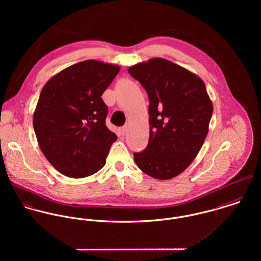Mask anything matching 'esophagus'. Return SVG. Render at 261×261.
<instances>
[{
    "instance_id": "1",
    "label": "esophagus",
    "mask_w": 261,
    "mask_h": 261,
    "mask_svg": "<svg viewBox=\"0 0 261 261\" xmlns=\"http://www.w3.org/2000/svg\"><path fill=\"white\" fill-rule=\"evenodd\" d=\"M119 132H120V134H121V135H125V134H126V132H127V126H125V125H124V126L120 127V128H119Z\"/></svg>"
}]
</instances>
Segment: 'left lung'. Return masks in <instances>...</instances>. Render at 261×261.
I'll return each mask as SVG.
<instances>
[{
    "instance_id": "8db88e82",
    "label": "left lung",
    "mask_w": 261,
    "mask_h": 261,
    "mask_svg": "<svg viewBox=\"0 0 261 261\" xmlns=\"http://www.w3.org/2000/svg\"><path fill=\"white\" fill-rule=\"evenodd\" d=\"M149 99L148 147L135 152L137 166L149 177L169 180L184 172L208 135L213 105L198 75L164 58L128 68Z\"/></svg>"
}]
</instances>
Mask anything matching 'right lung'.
<instances>
[{"instance_id":"1","label":"right lung","mask_w":261,"mask_h":261,"mask_svg":"<svg viewBox=\"0 0 261 261\" xmlns=\"http://www.w3.org/2000/svg\"><path fill=\"white\" fill-rule=\"evenodd\" d=\"M118 65L85 60L51 77L41 90L33 116L39 147L61 174L80 179L98 172L117 137L106 125L101 95Z\"/></svg>"}]
</instances>
